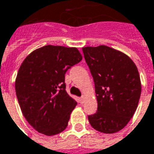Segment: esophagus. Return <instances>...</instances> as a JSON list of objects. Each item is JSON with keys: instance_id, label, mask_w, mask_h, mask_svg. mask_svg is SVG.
Listing matches in <instances>:
<instances>
[{"instance_id": "obj_1", "label": "esophagus", "mask_w": 154, "mask_h": 154, "mask_svg": "<svg viewBox=\"0 0 154 154\" xmlns=\"http://www.w3.org/2000/svg\"><path fill=\"white\" fill-rule=\"evenodd\" d=\"M79 103H80V104H83V103H85V97L83 96V97H79Z\"/></svg>"}]
</instances>
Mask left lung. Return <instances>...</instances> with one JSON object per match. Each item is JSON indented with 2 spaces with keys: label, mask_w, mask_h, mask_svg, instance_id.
Wrapping results in <instances>:
<instances>
[{
  "label": "left lung",
  "mask_w": 154,
  "mask_h": 154,
  "mask_svg": "<svg viewBox=\"0 0 154 154\" xmlns=\"http://www.w3.org/2000/svg\"><path fill=\"white\" fill-rule=\"evenodd\" d=\"M95 85L97 112L88 116L97 131L112 134L127 125L141 94L139 71L130 57L106 46L82 48Z\"/></svg>",
  "instance_id": "8db88e82"
}]
</instances>
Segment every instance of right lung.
<instances>
[{
    "mask_svg": "<svg viewBox=\"0 0 154 154\" xmlns=\"http://www.w3.org/2000/svg\"><path fill=\"white\" fill-rule=\"evenodd\" d=\"M82 60L75 48L48 45L28 56L15 80V92L23 116L30 125L46 135L67 127L77 105L66 90L65 75Z\"/></svg>",
    "mask_w": 154,
    "mask_h": 154,
    "instance_id": "right-lung-1",
    "label": "right lung"
}]
</instances>
